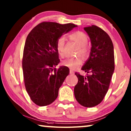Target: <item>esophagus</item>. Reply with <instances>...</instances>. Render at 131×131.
<instances>
[{"instance_id": "esophagus-1", "label": "esophagus", "mask_w": 131, "mask_h": 131, "mask_svg": "<svg viewBox=\"0 0 131 131\" xmlns=\"http://www.w3.org/2000/svg\"><path fill=\"white\" fill-rule=\"evenodd\" d=\"M69 73H70V74H74V72H73V70H72V69H70V72H69Z\"/></svg>"}]
</instances>
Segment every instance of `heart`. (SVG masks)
Segmentation results:
<instances>
[{"label": "heart", "instance_id": "obj_1", "mask_svg": "<svg viewBox=\"0 0 131 131\" xmlns=\"http://www.w3.org/2000/svg\"><path fill=\"white\" fill-rule=\"evenodd\" d=\"M68 37L70 40L74 41L80 46V49L78 50L77 54H80L83 58H87L89 55V49L86 46L88 42V36L85 34L80 31H77L69 35ZM65 47V40L63 37H59L57 39L55 44V48L57 52L60 57H63ZM82 63L81 58H70L64 60L62 65L72 69H75Z\"/></svg>", "mask_w": 131, "mask_h": 131}]
</instances>
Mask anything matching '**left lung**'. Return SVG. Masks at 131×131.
<instances>
[{"label": "left lung", "instance_id": "8db88e82", "mask_svg": "<svg viewBox=\"0 0 131 131\" xmlns=\"http://www.w3.org/2000/svg\"><path fill=\"white\" fill-rule=\"evenodd\" d=\"M92 47L88 60L81 69L86 76L75 73L78 83L74 88V96L81 105L94 107L103 101L114 70V47L108 34L97 26L85 27Z\"/></svg>", "mask_w": 131, "mask_h": 131}]
</instances>
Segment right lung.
<instances>
[{"instance_id": "right-lung-1", "label": "right lung", "mask_w": 131, "mask_h": 131, "mask_svg": "<svg viewBox=\"0 0 131 131\" xmlns=\"http://www.w3.org/2000/svg\"><path fill=\"white\" fill-rule=\"evenodd\" d=\"M76 26L73 24L43 22L26 37L23 58L24 80L26 91L36 105H48L58 97L69 69L55 68L60 62L55 44L63 34Z\"/></svg>"}]
</instances>
